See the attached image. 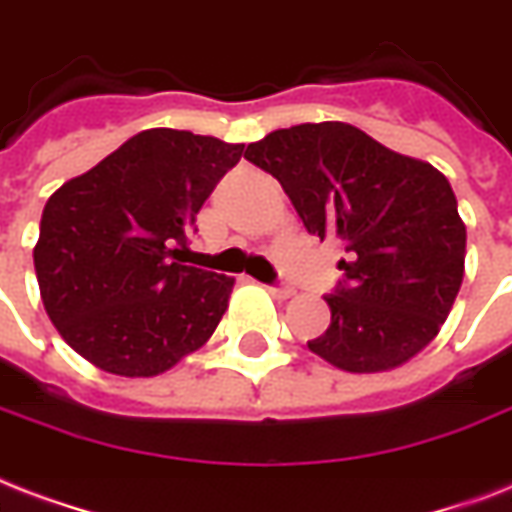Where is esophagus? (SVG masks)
<instances>
[{
	"label": "esophagus",
	"instance_id": "1",
	"mask_svg": "<svg viewBox=\"0 0 512 512\" xmlns=\"http://www.w3.org/2000/svg\"><path fill=\"white\" fill-rule=\"evenodd\" d=\"M267 291L272 293L275 299H280V301H283V299H291V296H293V288H291V285H283V283H280V285H267Z\"/></svg>",
	"mask_w": 512,
	"mask_h": 512
}]
</instances>
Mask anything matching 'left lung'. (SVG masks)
Here are the masks:
<instances>
[{
    "label": "left lung",
    "mask_w": 512,
    "mask_h": 512,
    "mask_svg": "<svg viewBox=\"0 0 512 512\" xmlns=\"http://www.w3.org/2000/svg\"><path fill=\"white\" fill-rule=\"evenodd\" d=\"M310 235L344 248L326 301L331 326L307 342L331 366L371 374L425 350L465 275V224L441 170L347 122H304L248 144Z\"/></svg>",
    "instance_id": "1"
}]
</instances>
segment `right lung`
I'll use <instances>...</instances> for the list:
<instances>
[{
  "label": "right lung",
  "mask_w": 512,
  "mask_h": 512,
  "mask_svg": "<svg viewBox=\"0 0 512 512\" xmlns=\"http://www.w3.org/2000/svg\"><path fill=\"white\" fill-rule=\"evenodd\" d=\"M243 149L144 130L47 200L34 269L71 350L109 374L157 376L211 339L235 277L186 267L181 253Z\"/></svg>",
  "instance_id": "add662e5"
}]
</instances>
